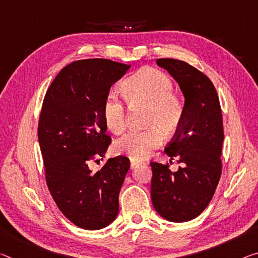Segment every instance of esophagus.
Masks as SVG:
<instances>
[{
  "instance_id": "1",
  "label": "esophagus",
  "mask_w": 258,
  "mask_h": 258,
  "mask_svg": "<svg viewBox=\"0 0 258 258\" xmlns=\"http://www.w3.org/2000/svg\"><path fill=\"white\" fill-rule=\"evenodd\" d=\"M143 164H144V162H143V161L132 159V161H130V167H132V169H135L136 167H138V166H141Z\"/></svg>"
}]
</instances>
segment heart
I'll use <instances>...</instances> for the list:
<instances>
[{
    "label": "heart",
    "mask_w": 258,
    "mask_h": 258,
    "mask_svg": "<svg viewBox=\"0 0 258 258\" xmlns=\"http://www.w3.org/2000/svg\"><path fill=\"white\" fill-rule=\"evenodd\" d=\"M174 84L167 75L154 68H144L125 82V98L134 105L149 107L143 130H130L114 144L117 153L133 159H143L159 148L164 140L162 133L170 136L179 128L184 114V102L174 92ZM102 115L108 130L120 134L125 126L126 110L124 100L117 93L109 92L102 105Z\"/></svg>",
    "instance_id": "heart-1"
}]
</instances>
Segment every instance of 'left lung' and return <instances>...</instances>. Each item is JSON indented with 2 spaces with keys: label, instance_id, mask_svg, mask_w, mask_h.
<instances>
[{
  "label": "left lung",
  "instance_id": "8db88e82",
  "mask_svg": "<svg viewBox=\"0 0 258 258\" xmlns=\"http://www.w3.org/2000/svg\"><path fill=\"white\" fill-rule=\"evenodd\" d=\"M184 97V114L165 152L181 164L176 172L168 165L151 162V200L156 211L174 223L201 215L211 202L221 175L224 141L223 115L215 85L187 62L158 58Z\"/></svg>",
  "mask_w": 258,
  "mask_h": 258
}]
</instances>
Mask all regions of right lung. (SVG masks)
Masks as SVG:
<instances>
[{"instance_id":"right-lung-1","label":"right lung","mask_w":258,"mask_h":258,"mask_svg":"<svg viewBox=\"0 0 258 258\" xmlns=\"http://www.w3.org/2000/svg\"><path fill=\"white\" fill-rule=\"evenodd\" d=\"M129 68L107 58L75 61L57 74L43 99L38 140L47 185L60 211L81 228H104L117 216L129 159L109 158L96 173L89 164L104 157L112 142L102 105Z\"/></svg>"}]
</instances>
